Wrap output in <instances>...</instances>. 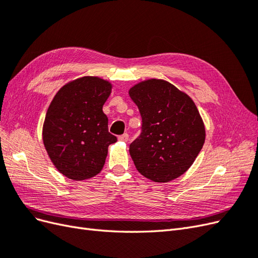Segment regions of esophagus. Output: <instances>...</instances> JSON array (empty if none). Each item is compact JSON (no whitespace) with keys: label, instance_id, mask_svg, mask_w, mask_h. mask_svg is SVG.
<instances>
[{"label":"esophagus","instance_id":"1","mask_svg":"<svg viewBox=\"0 0 258 258\" xmlns=\"http://www.w3.org/2000/svg\"><path fill=\"white\" fill-rule=\"evenodd\" d=\"M118 140H119V141H122V142H127L128 140H129V135L128 134H124L122 136H119Z\"/></svg>","mask_w":258,"mask_h":258}]
</instances>
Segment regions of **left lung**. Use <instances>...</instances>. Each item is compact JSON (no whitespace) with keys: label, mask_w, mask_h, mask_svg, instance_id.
<instances>
[{"label":"left lung","mask_w":258,"mask_h":258,"mask_svg":"<svg viewBox=\"0 0 258 258\" xmlns=\"http://www.w3.org/2000/svg\"><path fill=\"white\" fill-rule=\"evenodd\" d=\"M129 96L142 116V134L130 144L137 170L167 183L184 174L197 158L206 128L191 98L171 83L150 79L136 84Z\"/></svg>","instance_id":"1"}]
</instances>
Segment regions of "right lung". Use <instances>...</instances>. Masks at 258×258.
<instances>
[{
	"label": "right lung",
	"mask_w": 258,
	"mask_h": 258,
	"mask_svg": "<svg viewBox=\"0 0 258 258\" xmlns=\"http://www.w3.org/2000/svg\"><path fill=\"white\" fill-rule=\"evenodd\" d=\"M112 88L101 77L83 76L62 86L49 104L43 143L53 166L68 178L82 181L99 174L108 146L117 141L102 111Z\"/></svg>",
	"instance_id": "right-lung-1"
}]
</instances>
